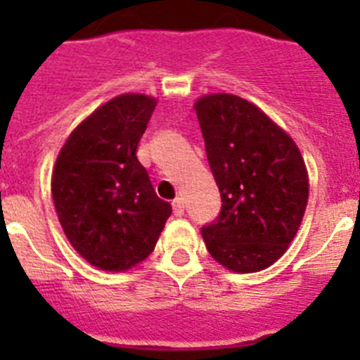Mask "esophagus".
<instances>
[{
  "label": "esophagus",
  "mask_w": 360,
  "mask_h": 360,
  "mask_svg": "<svg viewBox=\"0 0 360 360\" xmlns=\"http://www.w3.org/2000/svg\"><path fill=\"white\" fill-rule=\"evenodd\" d=\"M173 212L174 216L184 214V198H180V196L176 200H173Z\"/></svg>",
  "instance_id": "34e87169"
}]
</instances>
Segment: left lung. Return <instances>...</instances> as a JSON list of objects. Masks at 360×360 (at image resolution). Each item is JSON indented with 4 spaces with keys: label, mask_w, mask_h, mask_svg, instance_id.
<instances>
[{
    "label": "left lung",
    "mask_w": 360,
    "mask_h": 360,
    "mask_svg": "<svg viewBox=\"0 0 360 360\" xmlns=\"http://www.w3.org/2000/svg\"><path fill=\"white\" fill-rule=\"evenodd\" d=\"M221 212L202 229L219 265L250 274L287 252L308 203V171L297 144L274 120L232 94L195 103Z\"/></svg>",
    "instance_id": "obj_1"
}]
</instances>
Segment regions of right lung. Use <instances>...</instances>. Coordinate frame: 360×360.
Masks as SVG:
<instances>
[{
    "label": "right lung",
    "instance_id": "1",
    "mask_svg": "<svg viewBox=\"0 0 360 360\" xmlns=\"http://www.w3.org/2000/svg\"><path fill=\"white\" fill-rule=\"evenodd\" d=\"M155 106L151 95L113 97L77 124L53 165L59 224L77 254L106 272L144 262L171 216L136 158Z\"/></svg>",
    "mask_w": 360,
    "mask_h": 360
}]
</instances>
